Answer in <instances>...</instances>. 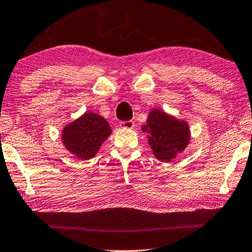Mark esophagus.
<instances>
[{"mask_svg": "<svg viewBox=\"0 0 252 252\" xmlns=\"http://www.w3.org/2000/svg\"><path fill=\"white\" fill-rule=\"evenodd\" d=\"M134 126V122L133 121H122L120 122V127H122V129H133Z\"/></svg>", "mask_w": 252, "mask_h": 252, "instance_id": "1", "label": "esophagus"}]
</instances>
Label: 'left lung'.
Masks as SVG:
<instances>
[{
  "label": "left lung",
  "instance_id": "obj_1",
  "mask_svg": "<svg viewBox=\"0 0 252 252\" xmlns=\"http://www.w3.org/2000/svg\"><path fill=\"white\" fill-rule=\"evenodd\" d=\"M141 130L147 133L148 145L154 156L160 162H171L189 145V125L185 120L176 119L159 108H153L149 112Z\"/></svg>",
  "mask_w": 252,
  "mask_h": 252
}]
</instances>
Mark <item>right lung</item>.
I'll list each match as a JSON object with an SVG mask.
<instances>
[{
	"label": "right lung",
	"instance_id": "1",
	"mask_svg": "<svg viewBox=\"0 0 252 252\" xmlns=\"http://www.w3.org/2000/svg\"><path fill=\"white\" fill-rule=\"evenodd\" d=\"M112 133L108 122L95 113H85L62 130V142L77 158L87 160L96 156L100 146Z\"/></svg>",
	"mask_w": 252,
	"mask_h": 252
}]
</instances>
